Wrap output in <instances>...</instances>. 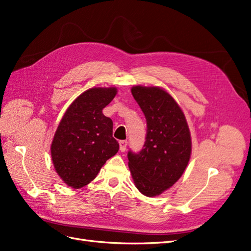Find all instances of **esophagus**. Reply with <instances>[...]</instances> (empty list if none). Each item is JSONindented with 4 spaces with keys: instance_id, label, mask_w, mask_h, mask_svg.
I'll return each instance as SVG.
<instances>
[{
    "instance_id": "esophagus-1",
    "label": "esophagus",
    "mask_w": 251,
    "mask_h": 251,
    "mask_svg": "<svg viewBox=\"0 0 251 251\" xmlns=\"http://www.w3.org/2000/svg\"><path fill=\"white\" fill-rule=\"evenodd\" d=\"M119 144H120V151H121V152H125L127 144H128L127 141H120Z\"/></svg>"
}]
</instances>
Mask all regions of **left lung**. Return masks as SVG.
Listing matches in <instances>:
<instances>
[{
  "label": "left lung",
  "instance_id": "8db88e82",
  "mask_svg": "<svg viewBox=\"0 0 251 251\" xmlns=\"http://www.w3.org/2000/svg\"><path fill=\"white\" fill-rule=\"evenodd\" d=\"M131 93L146 117L147 134L140 152H128V166L136 188L152 198L172 187L186 169L190 131L181 107L163 89L135 86Z\"/></svg>",
  "mask_w": 251,
  "mask_h": 251
}]
</instances>
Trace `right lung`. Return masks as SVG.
Returning a JSON list of instances; mask_svg holds the SVG:
<instances>
[{
    "instance_id": "add662e5",
    "label": "right lung",
    "mask_w": 251,
    "mask_h": 251,
    "mask_svg": "<svg viewBox=\"0 0 251 251\" xmlns=\"http://www.w3.org/2000/svg\"><path fill=\"white\" fill-rule=\"evenodd\" d=\"M116 94V88L83 92L67 108L54 133L50 147L54 170L72 188L94 180L102 165L119 151L113 121L102 114Z\"/></svg>"
}]
</instances>
